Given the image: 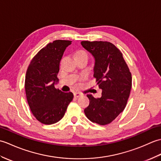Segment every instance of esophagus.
<instances>
[{"instance_id":"obj_1","label":"esophagus","mask_w":161,"mask_h":161,"mask_svg":"<svg viewBox=\"0 0 161 161\" xmlns=\"http://www.w3.org/2000/svg\"><path fill=\"white\" fill-rule=\"evenodd\" d=\"M81 93H79V92H75L74 93V96L75 97H80V96H81Z\"/></svg>"}]
</instances>
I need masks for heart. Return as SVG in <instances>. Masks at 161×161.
Returning <instances> with one entry per match:
<instances>
[{"mask_svg":"<svg viewBox=\"0 0 161 161\" xmlns=\"http://www.w3.org/2000/svg\"><path fill=\"white\" fill-rule=\"evenodd\" d=\"M86 54V53H85L84 51H83V50H79V51H77L75 55L77 56V55H80V54Z\"/></svg>","mask_w":161,"mask_h":161,"instance_id":"1","label":"heart"}]
</instances>
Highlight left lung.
Instances as JSON below:
<instances>
[{
  "instance_id": "obj_1",
  "label": "left lung",
  "mask_w": 161,
  "mask_h": 161,
  "mask_svg": "<svg viewBox=\"0 0 161 161\" xmlns=\"http://www.w3.org/2000/svg\"><path fill=\"white\" fill-rule=\"evenodd\" d=\"M95 59L93 76L101 88L102 96L91 94L84 114L91 122L100 125L111 123L124 111L131 88V74L122 53L107 42H81Z\"/></svg>"
}]
</instances>
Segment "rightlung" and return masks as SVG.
<instances>
[{
  "label": "right lung",
  "instance_id": "add662e5",
  "mask_svg": "<svg viewBox=\"0 0 161 161\" xmlns=\"http://www.w3.org/2000/svg\"><path fill=\"white\" fill-rule=\"evenodd\" d=\"M71 42L55 40L48 43L36 54L27 70V100L34 116L43 124L59 122L73 99V93H64L54 87L59 81L57 74L60 61Z\"/></svg>",
  "mask_w": 161,
  "mask_h": 161
}]
</instances>
